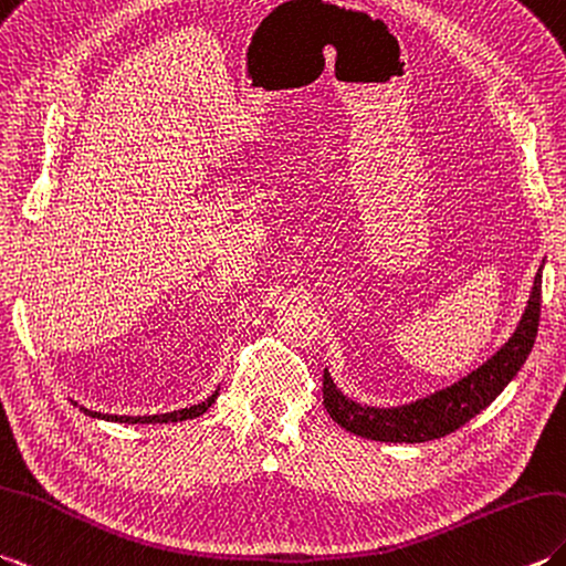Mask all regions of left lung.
Masks as SVG:
<instances>
[{
  "instance_id": "left-lung-1",
  "label": "left lung",
  "mask_w": 566,
  "mask_h": 566,
  "mask_svg": "<svg viewBox=\"0 0 566 566\" xmlns=\"http://www.w3.org/2000/svg\"><path fill=\"white\" fill-rule=\"evenodd\" d=\"M543 274H535V284L523 318L509 343L499 349L478 371L468 374L451 388L402 407H361L347 400L333 384L331 374H323V405L335 422L364 439L388 443H422L441 439L446 433L461 429L472 417L480 415L509 380L514 378L535 345L537 323H541Z\"/></svg>"
}]
</instances>
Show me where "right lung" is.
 <instances>
[{"label": "right lung", "mask_w": 566, "mask_h": 566, "mask_svg": "<svg viewBox=\"0 0 566 566\" xmlns=\"http://www.w3.org/2000/svg\"><path fill=\"white\" fill-rule=\"evenodd\" d=\"M219 390H214L212 396H209L205 402H197V405H190L186 407V410H176V412H166V415H149V417H123V415H101V412H91V410H82L88 415V417H98V419H108V422H125V424H156V422H182V419H195L200 417L202 412H207L209 407H212V402L217 400Z\"/></svg>", "instance_id": "right-lung-1"}]
</instances>
